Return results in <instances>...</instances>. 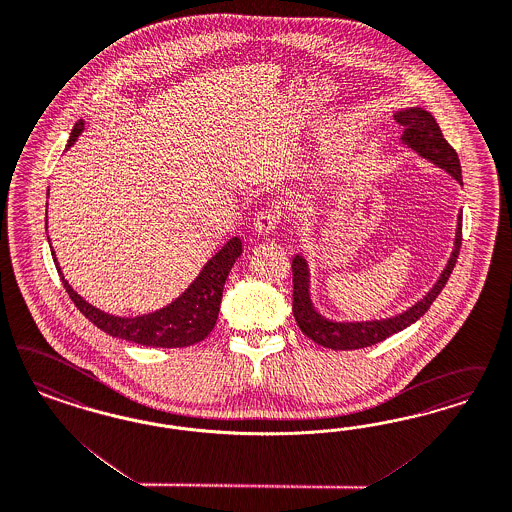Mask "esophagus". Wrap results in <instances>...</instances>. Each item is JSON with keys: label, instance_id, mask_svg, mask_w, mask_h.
Instances as JSON below:
<instances>
[{"label": "esophagus", "instance_id": "obj_1", "mask_svg": "<svg viewBox=\"0 0 512 512\" xmlns=\"http://www.w3.org/2000/svg\"><path fill=\"white\" fill-rule=\"evenodd\" d=\"M280 212L278 210H272V208H266L255 215V223L253 227L259 232V234H268L272 230L278 229L280 225Z\"/></svg>", "mask_w": 512, "mask_h": 512}]
</instances>
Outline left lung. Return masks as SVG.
I'll return each mask as SVG.
<instances>
[{
	"instance_id": "obj_1",
	"label": "left lung",
	"mask_w": 512,
	"mask_h": 512,
	"mask_svg": "<svg viewBox=\"0 0 512 512\" xmlns=\"http://www.w3.org/2000/svg\"><path fill=\"white\" fill-rule=\"evenodd\" d=\"M395 121L403 126L401 141L420 157L448 172L461 185V166L458 153L444 140L435 117L423 107H406L395 113ZM461 246V213L458 215V229L454 238V249L444 266L437 283L427 291L423 299L410 306L403 314L393 318L372 319V321H333L321 316L310 299V272L302 255L293 259V316L299 323L300 331L316 344L331 350H359L386 340L388 336L412 325L429 310L433 300L439 297L442 287L448 282Z\"/></svg>"
}]
</instances>
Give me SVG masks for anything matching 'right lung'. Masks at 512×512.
Returning <instances> with one entry per match:
<instances>
[{
    "label": "right lung",
    "instance_id": "1",
    "mask_svg": "<svg viewBox=\"0 0 512 512\" xmlns=\"http://www.w3.org/2000/svg\"><path fill=\"white\" fill-rule=\"evenodd\" d=\"M83 130H85V121L79 119L71 130L68 149L81 136ZM240 255H242V240L234 236L213 255L206 266L200 270L196 280L174 302L145 316L119 318L98 310L96 306H92L73 291V287L64 278L53 251L58 276L64 283L73 304L79 308V312L85 318L90 319L107 335L117 336L141 346H151V348H187L204 340L212 333L219 316L225 280L229 278L230 268L234 266Z\"/></svg>",
    "mask_w": 512,
    "mask_h": 512
}]
</instances>
